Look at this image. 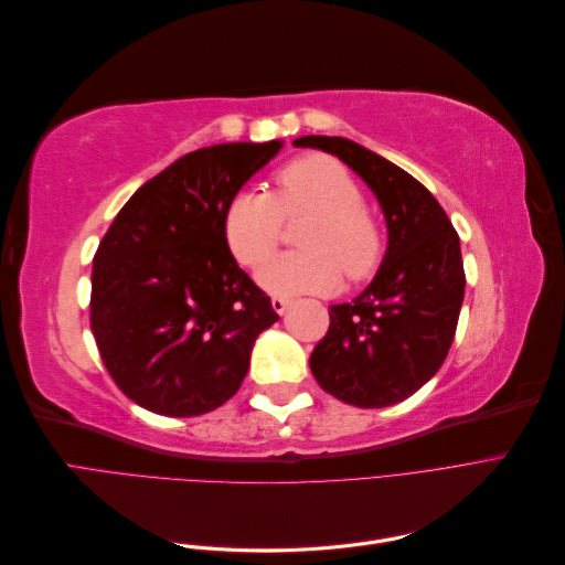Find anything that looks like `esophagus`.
I'll use <instances>...</instances> for the list:
<instances>
[{
    "instance_id": "34e87169",
    "label": "esophagus",
    "mask_w": 565,
    "mask_h": 565,
    "mask_svg": "<svg viewBox=\"0 0 565 565\" xmlns=\"http://www.w3.org/2000/svg\"><path fill=\"white\" fill-rule=\"evenodd\" d=\"M270 306H273V311H276V313H285L287 311V306H289V299H285V297H273L270 299Z\"/></svg>"
}]
</instances>
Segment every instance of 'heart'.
<instances>
[{
	"instance_id": "heart-1",
	"label": "heart",
	"mask_w": 565,
	"mask_h": 565,
	"mask_svg": "<svg viewBox=\"0 0 565 565\" xmlns=\"http://www.w3.org/2000/svg\"><path fill=\"white\" fill-rule=\"evenodd\" d=\"M309 218L299 231V252L270 259L259 282L273 295L330 292L341 270L363 282L380 268L386 249L384 226L363 202V188L344 164L328 156H306L285 164L273 193L237 191L224 210V241L245 268H259L276 252L285 221Z\"/></svg>"
}]
</instances>
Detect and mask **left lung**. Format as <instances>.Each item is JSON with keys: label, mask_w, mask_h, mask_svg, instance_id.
I'll use <instances>...</instances> for the list:
<instances>
[{"label": "left lung", "mask_w": 565, "mask_h": 565, "mask_svg": "<svg viewBox=\"0 0 565 565\" xmlns=\"http://www.w3.org/2000/svg\"><path fill=\"white\" fill-rule=\"evenodd\" d=\"M347 162L377 195L388 247L361 297L330 309V330L311 353L322 391L355 407H388L413 396L452 347L465 264L446 210L405 169L341 136H301Z\"/></svg>", "instance_id": "left-lung-1"}]
</instances>
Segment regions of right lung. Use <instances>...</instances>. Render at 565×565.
I'll list each match as a JSON object with an SVG mask.
<instances>
[{"label":"right lung","instance_id":"add662e5","mask_svg":"<svg viewBox=\"0 0 565 565\" xmlns=\"http://www.w3.org/2000/svg\"><path fill=\"white\" fill-rule=\"evenodd\" d=\"M280 141L218 143L136 191L100 241L92 332L117 388L150 413H212L241 388L256 337L280 316L237 266L224 210Z\"/></svg>","mask_w":565,"mask_h":565}]
</instances>
